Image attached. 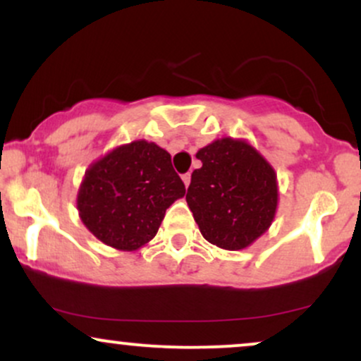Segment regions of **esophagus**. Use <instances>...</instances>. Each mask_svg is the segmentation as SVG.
<instances>
[{"instance_id":"obj_1","label":"esophagus","mask_w":361,"mask_h":361,"mask_svg":"<svg viewBox=\"0 0 361 361\" xmlns=\"http://www.w3.org/2000/svg\"><path fill=\"white\" fill-rule=\"evenodd\" d=\"M181 178H183V183H185V186H188V185H190V181H192V175H190V173H185V175L181 176Z\"/></svg>"}]
</instances>
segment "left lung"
Instances as JSON below:
<instances>
[{
	"label": "left lung",
	"mask_w": 361,
	"mask_h": 361,
	"mask_svg": "<svg viewBox=\"0 0 361 361\" xmlns=\"http://www.w3.org/2000/svg\"><path fill=\"white\" fill-rule=\"evenodd\" d=\"M186 202L209 243L243 250L270 227L276 210L275 171L250 144L221 139L200 149Z\"/></svg>",
	"instance_id": "8db88e82"
}]
</instances>
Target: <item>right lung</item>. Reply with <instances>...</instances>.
Wrapping results in <instances>:
<instances>
[{
	"label": "right lung",
	"instance_id": "obj_1",
	"mask_svg": "<svg viewBox=\"0 0 361 361\" xmlns=\"http://www.w3.org/2000/svg\"><path fill=\"white\" fill-rule=\"evenodd\" d=\"M185 192L171 156L156 144L135 140L86 171L78 210L100 241L132 251L154 238L166 209Z\"/></svg>",
	"mask_w": 361,
	"mask_h": 361
}]
</instances>
